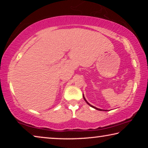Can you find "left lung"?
I'll return each mask as SVG.
<instances>
[{
    "label": "left lung",
    "instance_id": "obj_1",
    "mask_svg": "<svg viewBox=\"0 0 148 148\" xmlns=\"http://www.w3.org/2000/svg\"><path fill=\"white\" fill-rule=\"evenodd\" d=\"M83 97H84V101H86V102H87V104H88V105H89L91 107H92V108H95V109H96V110H100V111H106V110H101V109H100V108H96V107H95V106H92V105H91L88 102H87V101H86V98H85V97H84V95H83Z\"/></svg>",
    "mask_w": 148,
    "mask_h": 148
}]
</instances>
